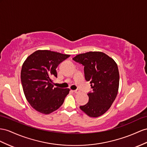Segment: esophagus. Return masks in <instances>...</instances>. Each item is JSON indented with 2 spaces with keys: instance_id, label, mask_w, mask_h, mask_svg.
<instances>
[{
  "instance_id": "1",
  "label": "esophagus",
  "mask_w": 147,
  "mask_h": 147,
  "mask_svg": "<svg viewBox=\"0 0 147 147\" xmlns=\"http://www.w3.org/2000/svg\"><path fill=\"white\" fill-rule=\"evenodd\" d=\"M73 92H74V93H76V94H78V93L80 92V91H79L78 89H76V90H73Z\"/></svg>"
}]
</instances>
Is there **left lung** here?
<instances>
[{
    "instance_id": "1",
    "label": "left lung",
    "mask_w": 147,
    "mask_h": 147,
    "mask_svg": "<svg viewBox=\"0 0 147 147\" xmlns=\"http://www.w3.org/2000/svg\"><path fill=\"white\" fill-rule=\"evenodd\" d=\"M74 61L83 65L86 80L90 81L92 92H88V102L80 106L91 117H97L108 111L115 99L119 85L117 65L112 58L99 51L78 55Z\"/></svg>"
}]
</instances>
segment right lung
I'll return each instance as SVG.
<instances>
[{"instance_id":"right-lung-1","label":"right lung","mask_w":147,"mask_h":147,"mask_svg":"<svg viewBox=\"0 0 147 147\" xmlns=\"http://www.w3.org/2000/svg\"><path fill=\"white\" fill-rule=\"evenodd\" d=\"M70 55L49 50H37L24 61L21 82L30 106L40 113L49 114L63 104L69 89L54 88L52 78H57L56 67Z\"/></svg>"}]
</instances>
